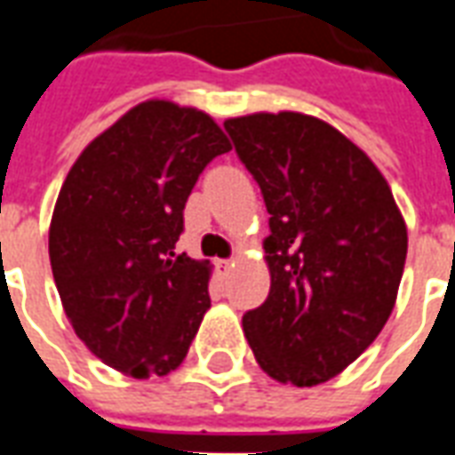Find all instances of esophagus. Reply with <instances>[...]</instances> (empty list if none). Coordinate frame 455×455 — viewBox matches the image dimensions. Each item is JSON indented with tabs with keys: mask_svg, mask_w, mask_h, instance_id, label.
<instances>
[{
	"mask_svg": "<svg viewBox=\"0 0 455 455\" xmlns=\"http://www.w3.org/2000/svg\"><path fill=\"white\" fill-rule=\"evenodd\" d=\"M219 267H224V270H228V267H234V258H227V260H219Z\"/></svg>",
	"mask_w": 455,
	"mask_h": 455,
	"instance_id": "34e87169",
	"label": "esophagus"
}]
</instances>
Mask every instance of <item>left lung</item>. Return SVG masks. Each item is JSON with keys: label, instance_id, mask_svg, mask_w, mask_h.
Instances as JSON below:
<instances>
[{"label": "left lung", "instance_id": "left-lung-1", "mask_svg": "<svg viewBox=\"0 0 455 455\" xmlns=\"http://www.w3.org/2000/svg\"><path fill=\"white\" fill-rule=\"evenodd\" d=\"M270 214V292L243 315L258 365L297 387L331 380L390 319L407 227L355 143L299 112L224 121Z\"/></svg>", "mask_w": 455, "mask_h": 455}]
</instances>
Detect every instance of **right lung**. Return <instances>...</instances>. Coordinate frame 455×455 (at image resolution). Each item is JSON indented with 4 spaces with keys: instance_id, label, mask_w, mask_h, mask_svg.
Masks as SVG:
<instances>
[{
    "instance_id": "add662e5",
    "label": "right lung",
    "mask_w": 455,
    "mask_h": 455,
    "mask_svg": "<svg viewBox=\"0 0 455 455\" xmlns=\"http://www.w3.org/2000/svg\"><path fill=\"white\" fill-rule=\"evenodd\" d=\"M231 143L209 114L148 100L80 153L55 202L48 253L75 334L131 378L185 361L209 299V263L175 256L182 209Z\"/></svg>"
}]
</instances>
